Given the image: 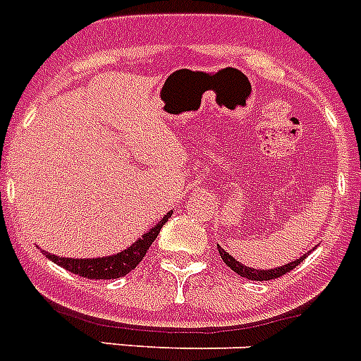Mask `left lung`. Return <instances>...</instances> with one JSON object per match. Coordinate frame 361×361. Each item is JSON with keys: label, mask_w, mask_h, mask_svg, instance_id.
Segmentation results:
<instances>
[{"label": "left lung", "mask_w": 361, "mask_h": 361, "mask_svg": "<svg viewBox=\"0 0 361 361\" xmlns=\"http://www.w3.org/2000/svg\"><path fill=\"white\" fill-rule=\"evenodd\" d=\"M218 253H220V257L224 259V262H226L229 268L233 269V271H237L240 277L244 279H251V281H269V279H277V277H283L284 274H288V271H292L295 266H299L302 262V260L307 259V255L299 257L298 260H293V262H290V264H284L281 266V268H271V269H255V268H247V266L240 264L235 257H231L229 253H227L226 250H222V247L218 246Z\"/></svg>", "instance_id": "obj_1"}]
</instances>
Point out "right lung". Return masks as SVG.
<instances>
[{"instance_id": "1", "label": "right lung", "mask_w": 361, "mask_h": 361, "mask_svg": "<svg viewBox=\"0 0 361 361\" xmlns=\"http://www.w3.org/2000/svg\"><path fill=\"white\" fill-rule=\"evenodd\" d=\"M172 213H166L165 216L156 224V226L139 238L137 242H134L132 246L123 250L117 255L110 257H99V259H66V257H56L51 255V253H45V257L49 260H53L54 264L62 266L68 271L75 275H80V277L86 279H119L124 277L126 274H130L135 266L143 260V257L147 255L148 247L152 246V242L156 240L161 227L165 226V222L171 218Z\"/></svg>"}]
</instances>
